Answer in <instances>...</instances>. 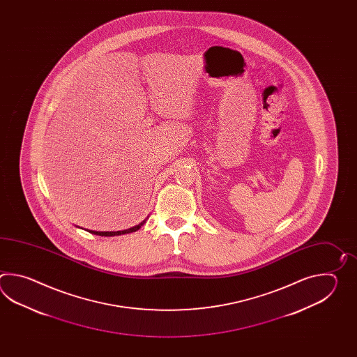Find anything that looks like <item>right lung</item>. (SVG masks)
<instances>
[{"instance_id": "1", "label": "right lung", "mask_w": 357, "mask_h": 357, "mask_svg": "<svg viewBox=\"0 0 357 357\" xmlns=\"http://www.w3.org/2000/svg\"><path fill=\"white\" fill-rule=\"evenodd\" d=\"M145 220H143L142 223H139L137 226H134V227L129 228V229H123V231H111V232H100V231H91L89 229V232L93 234V235H98V236H119V235H125V234H131V232H135L137 231L139 228L142 227L143 225L145 223Z\"/></svg>"}]
</instances>
